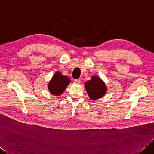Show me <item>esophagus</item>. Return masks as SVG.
Instances as JSON below:
<instances>
[{
	"mask_svg": "<svg viewBox=\"0 0 154 154\" xmlns=\"http://www.w3.org/2000/svg\"><path fill=\"white\" fill-rule=\"evenodd\" d=\"M74 81H75V82L77 83V84H79V83L81 82L80 79H75V80H74Z\"/></svg>",
	"mask_w": 154,
	"mask_h": 154,
	"instance_id": "1",
	"label": "esophagus"
}]
</instances>
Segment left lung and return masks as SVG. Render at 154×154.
Masks as SVG:
<instances>
[{
	"mask_svg": "<svg viewBox=\"0 0 154 154\" xmlns=\"http://www.w3.org/2000/svg\"><path fill=\"white\" fill-rule=\"evenodd\" d=\"M84 87L89 97L93 101L103 97L107 91L106 83L96 75H93L91 80L86 81L84 84Z\"/></svg>",
	"mask_w": 154,
	"mask_h": 154,
	"instance_id": "8db88e82",
	"label": "left lung"
}]
</instances>
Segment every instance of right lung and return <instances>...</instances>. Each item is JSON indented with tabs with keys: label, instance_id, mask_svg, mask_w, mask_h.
Returning a JSON list of instances; mask_svg holds the SVG:
<instances>
[{
	"label": "right lung",
	"instance_id": "right-lung-1",
	"mask_svg": "<svg viewBox=\"0 0 154 154\" xmlns=\"http://www.w3.org/2000/svg\"><path fill=\"white\" fill-rule=\"evenodd\" d=\"M70 82V78L57 71L48 84V90L52 95L59 96L64 91Z\"/></svg>",
	"mask_w": 154,
	"mask_h": 154
}]
</instances>
